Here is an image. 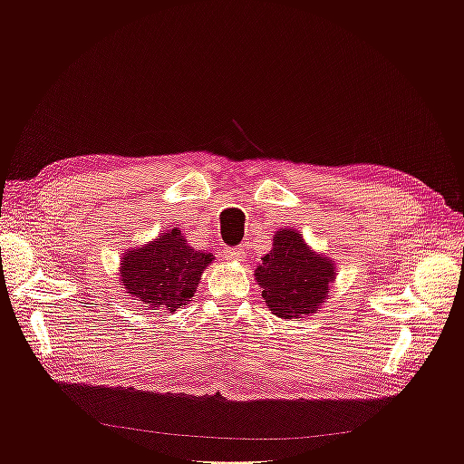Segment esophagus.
<instances>
[{"instance_id":"obj_1","label":"esophagus","mask_w":464,"mask_h":464,"mask_svg":"<svg viewBox=\"0 0 464 464\" xmlns=\"http://www.w3.org/2000/svg\"><path fill=\"white\" fill-rule=\"evenodd\" d=\"M246 254H247V251H246L244 246L224 249V256H227V259H230V261H244Z\"/></svg>"}]
</instances>
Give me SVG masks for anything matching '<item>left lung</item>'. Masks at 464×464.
Wrapping results in <instances>:
<instances>
[{"label":"left lung","instance_id":"8db88e82","mask_svg":"<svg viewBox=\"0 0 464 464\" xmlns=\"http://www.w3.org/2000/svg\"><path fill=\"white\" fill-rule=\"evenodd\" d=\"M256 280L275 315L300 319L315 314L329 298L334 263L307 247L296 230L283 228L275 234L271 254L256 269Z\"/></svg>","mask_w":464,"mask_h":464}]
</instances>
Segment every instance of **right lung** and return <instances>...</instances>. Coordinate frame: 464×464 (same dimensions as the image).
<instances>
[{"mask_svg":"<svg viewBox=\"0 0 464 464\" xmlns=\"http://www.w3.org/2000/svg\"><path fill=\"white\" fill-rule=\"evenodd\" d=\"M213 256L195 251L178 228L164 232L141 249L125 251L121 283L154 314H172L191 302L205 266Z\"/></svg>","mask_w":464,"mask_h":464,"instance_id":"1","label":"right lung"}]
</instances>
